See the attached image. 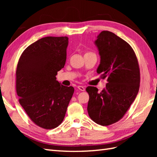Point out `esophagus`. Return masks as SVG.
<instances>
[{"instance_id": "1", "label": "esophagus", "mask_w": 157, "mask_h": 157, "mask_svg": "<svg viewBox=\"0 0 157 157\" xmlns=\"http://www.w3.org/2000/svg\"><path fill=\"white\" fill-rule=\"evenodd\" d=\"M78 88L80 91H85V88L84 87V86H78Z\"/></svg>"}]
</instances>
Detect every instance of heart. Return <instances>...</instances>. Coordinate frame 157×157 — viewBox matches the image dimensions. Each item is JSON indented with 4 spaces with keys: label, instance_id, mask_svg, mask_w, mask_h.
Returning a JSON list of instances; mask_svg holds the SVG:
<instances>
[{
    "label": "heart",
    "instance_id": "1",
    "mask_svg": "<svg viewBox=\"0 0 157 157\" xmlns=\"http://www.w3.org/2000/svg\"><path fill=\"white\" fill-rule=\"evenodd\" d=\"M87 53H88V52H87Z\"/></svg>",
    "mask_w": 157,
    "mask_h": 157
}]
</instances>
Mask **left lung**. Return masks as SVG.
I'll return each instance as SVG.
<instances>
[{"instance_id":"left-lung-1","label":"left lung","mask_w":157,"mask_h":157,"mask_svg":"<svg viewBox=\"0 0 157 157\" xmlns=\"http://www.w3.org/2000/svg\"><path fill=\"white\" fill-rule=\"evenodd\" d=\"M95 44L101 56L97 73H101V78L107 79V83L101 92L94 86L87 87V110L95 123L107 126L119 121L134 101L140 72L132 46L114 33L101 32Z\"/></svg>"}]
</instances>
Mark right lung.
Here are the masks:
<instances>
[{
	"label": "right lung",
	"mask_w": 157,
	"mask_h": 157,
	"mask_svg": "<svg viewBox=\"0 0 157 157\" xmlns=\"http://www.w3.org/2000/svg\"><path fill=\"white\" fill-rule=\"evenodd\" d=\"M68 38L47 36L23 52L17 66L19 102L32 121L42 128L58 127L64 119L74 88L56 80L64 67Z\"/></svg>",
	"instance_id": "obj_1"
}]
</instances>
